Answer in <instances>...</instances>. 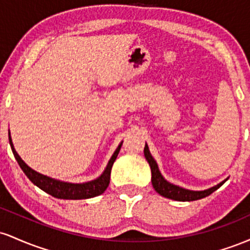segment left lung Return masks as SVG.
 Instances as JSON below:
<instances>
[{
	"label": "left lung",
	"mask_w": 250,
	"mask_h": 250,
	"mask_svg": "<svg viewBox=\"0 0 250 250\" xmlns=\"http://www.w3.org/2000/svg\"><path fill=\"white\" fill-rule=\"evenodd\" d=\"M145 157L147 159L149 166H150L151 183H153L154 189L160 195L167 197V199H171L175 201H183V202H185V201L200 200V199H203V197L208 196V195H210L211 193H214L215 190H217V189L225 183V181H223V182L219 183V185L215 186V187L209 188L207 190H202V191H193V190H188V189H183L181 187H177V186L171 185V183H169L168 181L163 179V176L159 170V167H157L156 165V161H155L153 156H151L150 153H149L147 145H146L145 147Z\"/></svg>",
	"instance_id": "left-lung-1"
}]
</instances>
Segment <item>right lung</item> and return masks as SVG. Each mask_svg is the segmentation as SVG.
Masks as SVG:
<instances>
[{"mask_svg": "<svg viewBox=\"0 0 250 250\" xmlns=\"http://www.w3.org/2000/svg\"><path fill=\"white\" fill-rule=\"evenodd\" d=\"M9 142L11 146V150H13L14 156H15L17 163L20 165L23 173L27 175L34 185L37 187L41 188L43 191L48 193L51 196L57 197V199H64V200H83V199H90V197H95L97 195L102 194L105 189L108 188L109 182H110V171L111 167H113L114 162H115L117 155H119L120 149H121V145L117 147V149L111 156L110 161H109L107 168L103 171V174L99 179L90 181L87 183H79V185H74V183H67V182H60V181L50 179V177L44 176V175L37 173V171L33 170L30 167H28L25 163L22 161L21 157L16 153L15 148H14L13 142H11V137L9 134Z\"/></svg>", "mask_w": 250, "mask_h": 250, "instance_id": "1", "label": "right lung"}]
</instances>
